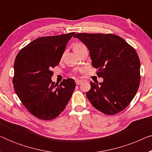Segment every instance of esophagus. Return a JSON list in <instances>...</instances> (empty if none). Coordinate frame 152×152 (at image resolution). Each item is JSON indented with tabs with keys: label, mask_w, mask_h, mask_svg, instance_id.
<instances>
[{
	"label": "esophagus",
	"mask_w": 152,
	"mask_h": 152,
	"mask_svg": "<svg viewBox=\"0 0 152 152\" xmlns=\"http://www.w3.org/2000/svg\"><path fill=\"white\" fill-rule=\"evenodd\" d=\"M75 83H76L77 85H80V84H81L82 83V81H81V80H76L75 81Z\"/></svg>",
	"instance_id": "34e87169"
}]
</instances>
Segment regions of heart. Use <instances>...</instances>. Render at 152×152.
<instances>
[{
  "label": "heart",
  "mask_w": 152,
  "mask_h": 152,
  "mask_svg": "<svg viewBox=\"0 0 152 152\" xmlns=\"http://www.w3.org/2000/svg\"><path fill=\"white\" fill-rule=\"evenodd\" d=\"M84 47V45L83 44H81V43H77V44L75 45V49H78V48H81Z\"/></svg>",
  "instance_id": "1"
}]
</instances>
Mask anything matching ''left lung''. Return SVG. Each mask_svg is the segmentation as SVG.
Returning a JSON list of instances; mask_svg holds the SVG:
<instances>
[{
    "label": "left lung",
    "mask_w": 152,
    "mask_h": 152,
    "mask_svg": "<svg viewBox=\"0 0 152 152\" xmlns=\"http://www.w3.org/2000/svg\"><path fill=\"white\" fill-rule=\"evenodd\" d=\"M86 45L92 66L102 83L91 82L86 97L95 109L114 115L125 109L136 94L140 82V62L134 48L113 34L75 35Z\"/></svg>",
    "instance_id": "8db88e82"
}]
</instances>
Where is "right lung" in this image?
Listing matches in <instances>:
<instances>
[{"mask_svg": "<svg viewBox=\"0 0 152 152\" xmlns=\"http://www.w3.org/2000/svg\"><path fill=\"white\" fill-rule=\"evenodd\" d=\"M70 32L36 39L22 48L14 64V91L28 111L39 119L49 120L64 111L75 88L73 79L59 85L52 82V69L59 65Z\"/></svg>", "mask_w": 152, "mask_h": 152, "instance_id": "1", "label": "right lung"}]
</instances>
